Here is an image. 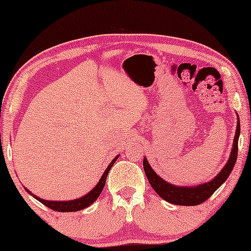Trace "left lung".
Segmentation results:
<instances>
[{"label": "left lung", "mask_w": 251, "mask_h": 251, "mask_svg": "<svg viewBox=\"0 0 251 251\" xmlns=\"http://www.w3.org/2000/svg\"><path fill=\"white\" fill-rule=\"evenodd\" d=\"M239 136L240 120L238 116V125H236L234 140H233V147L227 162H226L221 173H219L214 179L208 181V183L197 185V186H176V185L168 183V181L164 180L163 178L157 176L155 171H154L152 169V167L150 166L146 157H144V170H145L146 177L150 181L151 186L153 187V190L155 191L163 200L170 202V203L173 204L198 205L203 203V202L205 200H208V199L214 194V192L227 179L229 174L232 173L233 167H234V164L236 162V157H238Z\"/></svg>", "instance_id": "8db88e82"}]
</instances>
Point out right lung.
Segmentation results:
<instances>
[{
    "instance_id": "1",
    "label": "right lung",
    "mask_w": 251,
    "mask_h": 251,
    "mask_svg": "<svg viewBox=\"0 0 251 251\" xmlns=\"http://www.w3.org/2000/svg\"><path fill=\"white\" fill-rule=\"evenodd\" d=\"M119 155L114 157V160L112 161L111 163L108 164L107 169L105 170V173L102 174V176L100 179H99L98 184L96 185V186L92 188V190L89 192L88 194H85L84 197L82 198H78V199H75V200H70V201H50V200H43V199H41L39 197H36V195H34L30 193V191L25 190L28 192L30 195H33L34 198L36 199V200H39L41 203H43L44 205H47L48 208L52 209L54 211H60V212H71V211H78V210H82V209L89 207V205L94 203V202L97 200L99 195H100L102 188L105 186V181H106V178H107V175H108V171L111 170V168L113 167V164L115 163L116 159H118Z\"/></svg>"
}]
</instances>
